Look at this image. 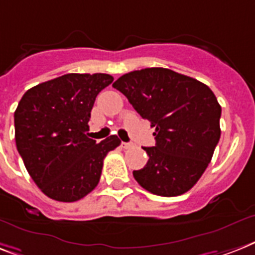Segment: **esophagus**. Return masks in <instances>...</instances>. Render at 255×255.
I'll use <instances>...</instances> for the list:
<instances>
[{
	"mask_svg": "<svg viewBox=\"0 0 255 255\" xmlns=\"http://www.w3.org/2000/svg\"><path fill=\"white\" fill-rule=\"evenodd\" d=\"M133 146L132 142H122V148L123 149H131Z\"/></svg>",
	"mask_w": 255,
	"mask_h": 255,
	"instance_id": "esophagus-1",
	"label": "esophagus"
}]
</instances>
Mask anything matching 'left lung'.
<instances>
[{"instance_id":"obj_1","label":"left lung","mask_w":255,"mask_h":255,"mask_svg":"<svg viewBox=\"0 0 255 255\" xmlns=\"http://www.w3.org/2000/svg\"><path fill=\"white\" fill-rule=\"evenodd\" d=\"M113 86L156 128L149 160L133 170L137 183L160 196L187 192L204 173L220 140L221 106L207 85L166 68L133 70Z\"/></svg>"}]
</instances>
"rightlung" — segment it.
<instances>
[{
	"label": "right lung",
	"mask_w": 255,
	"mask_h": 255,
	"mask_svg": "<svg viewBox=\"0 0 255 255\" xmlns=\"http://www.w3.org/2000/svg\"><path fill=\"white\" fill-rule=\"evenodd\" d=\"M114 81L105 73H69L28 89L14 113L15 144L45 195L76 202L98 185L103 160L121 140L88 137L95 98Z\"/></svg>",
	"instance_id": "1"
}]
</instances>
